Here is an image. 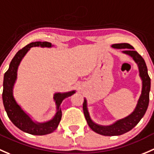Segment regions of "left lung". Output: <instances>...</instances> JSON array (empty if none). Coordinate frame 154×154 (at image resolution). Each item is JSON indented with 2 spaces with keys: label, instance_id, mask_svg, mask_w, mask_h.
Segmentation results:
<instances>
[{
  "label": "left lung",
  "instance_id": "obj_1",
  "mask_svg": "<svg viewBox=\"0 0 154 154\" xmlns=\"http://www.w3.org/2000/svg\"><path fill=\"white\" fill-rule=\"evenodd\" d=\"M111 47L117 49H122V53L130 56L137 64L139 69V75L142 80V91L137 104L132 113L122 119H118L109 125H102L94 122L91 118L88 108V103L84 98L83 108L84 115L87 123L92 130L97 134L103 136H119L131 131L135 127L140 119L145 115L149 103V93L150 90V78L148 75V69L145 60L134 50V48L128 43H117L113 44Z\"/></svg>",
  "mask_w": 154,
  "mask_h": 154
}]
</instances>
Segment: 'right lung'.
<instances>
[{"label": "right lung", "instance_id": "add662e5", "mask_svg": "<svg viewBox=\"0 0 154 154\" xmlns=\"http://www.w3.org/2000/svg\"><path fill=\"white\" fill-rule=\"evenodd\" d=\"M54 46L48 42H33L17 52L9 64V69L4 74V84H3V103L5 111L9 119L16 127L32 135H46L51 134L56 130L62 117L60 105L66 98L72 96L76 93L75 90L68 92H57L54 94L53 99L55 102L56 113L52 119L43 122H38L31 117L28 113L26 112L21 106L17 103L13 94L14 84L17 78V69L23 58L25 57L32 47L51 48Z\"/></svg>", "mask_w": 154, "mask_h": 154}]
</instances>
